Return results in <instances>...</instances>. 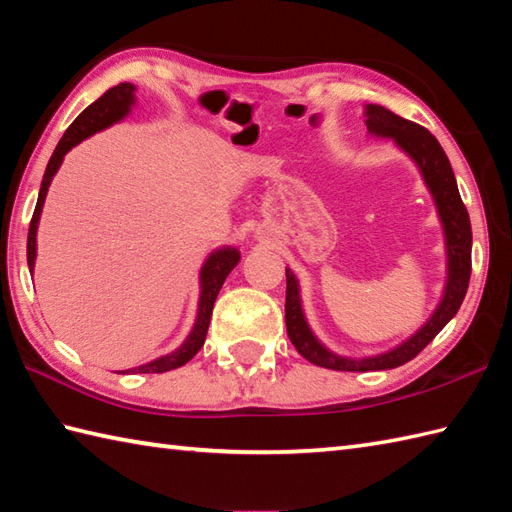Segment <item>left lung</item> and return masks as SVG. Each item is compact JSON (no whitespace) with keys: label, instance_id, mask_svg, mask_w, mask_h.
I'll list each match as a JSON object with an SVG mask.
<instances>
[{"label":"left lung","instance_id":"8db88e82","mask_svg":"<svg viewBox=\"0 0 512 512\" xmlns=\"http://www.w3.org/2000/svg\"><path fill=\"white\" fill-rule=\"evenodd\" d=\"M363 122L370 138L392 140L399 149L410 157L418 168L420 179L434 199L438 221L445 236V254H447V276L442 287L440 302L436 304L425 324L414 331L410 337L403 339L394 348L379 352V355L366 357H346L328 348L320 337L313 333V328L306 320L302 306L300 280L287 267V302H285V322L287 335L291 344L300 355L328 370L344 372H368V370H390L399 368L403 363L414 359L442 328L449 324L453 315L458 313L460 304L467 295L469 278H471V221L469 212L460 199L456 175H453L449 157L442 151L438 140L427 129L418 124L396 116L390 109L381 105L363 107Z\"/></svg>","mask_w":512,"mask_h":512}]
</instances>
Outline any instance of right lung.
Listing matches in <instances>:
<instances>
[{
    "label": "right lung",
    "mask_w": 512,
    "mask_h": 512,
    "mask_svg": "<svg viewBox=\"0 0 512 512\" xmlns=\"http://www.w3.org/2000/svg\"><path fill=\"white\" fill-rule=\"evenodd\" d=\"M135 92L138 87L133 83H120L116 87H111L109 92L102 94L96 102H92L81 116H78L70 129L65 131L61 142L56 144V149L50 157L48 166H45L43 181L39 188V199H37V208H34L32 221H30V230H28V267L34 274V263H37V230H39V221H41V212H43V203L45 197H48V188L52 184L54 175L59 173V168L65 160V155L70 153L76 144H81L83 140L92 138L94 133L105 131L113 124L124 120L133 111V107L138 105V98H135ZM241 263V252L234 245H221L203 260V265L199 269V302H197V315H195V324H192L190 333L186 335L184 342H181L175 350H170L168 355L157 357L149 363H142L138 368L131 370H122L124 372H135V374H146V372H168L181 368L184 363H188L192 357L201 350L203 342H206L208 335V326H210V317H212V306L214 300L223 287L225 278L230 276V271Z\"/></svg>",
    "instance_id": "right-lung-1"
}]
</instances>
